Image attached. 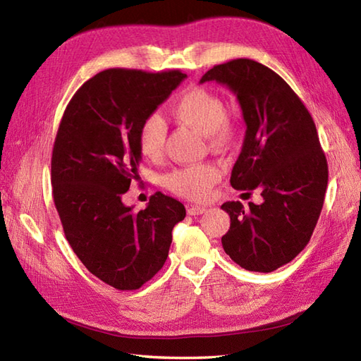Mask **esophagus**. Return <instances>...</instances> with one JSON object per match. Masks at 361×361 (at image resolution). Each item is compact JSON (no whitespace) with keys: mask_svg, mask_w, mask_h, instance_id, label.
<instances>
[{"mask_svg":"<svg viewBox=\"0 0 361 361\" xmlns=\"http://www.w3.org/2000/svg\"><path fill=\"white\" fill-rule=\"evenodd\" d=\"M206 207H200V206H190L188 207V214L192 215V216H197V215H202L206 214Z\"/></svg>","mask_w":361,"mask_h":361,"instance_id":"1","label":"esophagus"}]
</instances>
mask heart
I'll list each match as a JSON object with an SVG mask.
<instances>
[{
	"label": "heart",
	"instance_id": "heart-1",
	"mask_svg": "<svg viewBox=\"0 0 361 361\" xmlns=\"http://www.w3.org/2000/svg\"><path fill=\"white\" fill-rule=\"evenodd\" d=\"M173 117L207 135L209 143L223 149L235 140L236 125L227 117L226 104L215 92L192 87L181 92L172 105ZM166 125L159 114L147 116L137 133L138 151L147 160H160L164 152ZM219 180L214 164L188 166L175 169L164 177V186L189 200H204Z\"/></svg>",
	"mask_w": 361,
	"mask_h": 361
}]
</instances>
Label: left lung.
<instances>
[{"instance_id": "8db88e82", "label": "left lung", "mask_w": 361, "mask_h": 361, "mask_svg": "<svg viewBox=\"0 0 361 361\" xmlns=\"http://www.w3.org/2000/svg\"><path fill=\"white\" fill-rule=\"evenodd\" d=\"M232 90L247 125L230 184L259 190L262 204L224 202L230 228L224 252L248 271L270 273L310 243L325 201L328 163L307 106L286 82L262 63L233 59L210 68L202 82ZM244 195V193H243Z\"/></svg>"}]
</instances>
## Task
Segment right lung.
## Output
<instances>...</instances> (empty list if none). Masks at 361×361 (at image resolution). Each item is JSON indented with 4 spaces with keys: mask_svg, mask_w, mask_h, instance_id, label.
Returning <instances> with one entry per match:
<instances>
[{
    "mask_svg": "<svg viewBox=\"0 0 361 361\" xmlns=\"http://www.w3.org/2000/svg\"><path fill=\"white\" fill-rule=\"evenodd\" d=\"M184 78L180 70L100 71L71 97L54 138L53 201L63 233L87 270L117 290H138L161 270L172 228L186 216L161 192L140 212L122 202L138 178V128Z\"/></svg>",
    "mask_w": 361,
    "mask_h": 361,
    "instance_id": "1",
    "label": "right lung"
}]
</instances>
